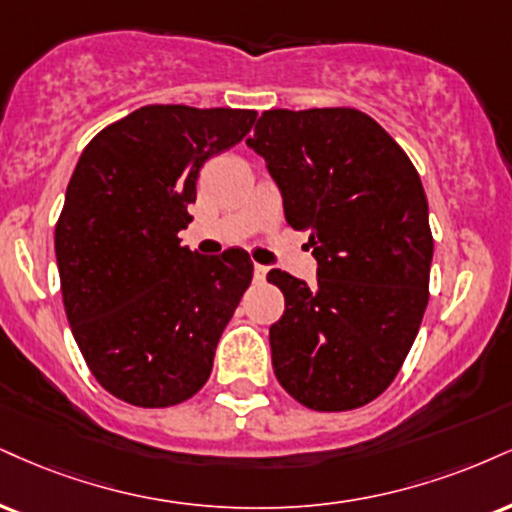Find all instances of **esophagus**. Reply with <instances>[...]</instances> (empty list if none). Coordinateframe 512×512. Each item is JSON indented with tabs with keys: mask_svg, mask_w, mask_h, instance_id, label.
Masks as SVG:
<instances>
[{
	"mask_svg": "<svg viewBox=\"0 0 512 512\" xmlns=\"http://www.w3.org/2000/svg\"><path fill=\"white\" fill-rule=\"evenodd\" d=\"M267 272H269V269L264 267V264H255V281L267 279Z\"/></svg>",
	"mask_w": 512,
	"mask_h": 512,
	"instance_id": "esophagus-1",
	"label": "esophagus"
}]
</instances>
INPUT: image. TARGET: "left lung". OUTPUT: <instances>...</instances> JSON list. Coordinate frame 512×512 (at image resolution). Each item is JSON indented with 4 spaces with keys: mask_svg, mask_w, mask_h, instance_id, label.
I'll return each mask as SVG.
<instances>
[{
    "mask_svg": "<svg viewBox=\"0 0 512 512\" xmlns=\"http://www.w3.org/2000/svg\"><path fill=\"white\" fill-rule=\"evenodd\" d=\"M245 143L317 260L312 286L267 274L286 298L269 326L276 379L305 408L367 405L396 379L429 303L434 238L420 174L372 116L348 107L269 109Z\"/></svg>",
    "mask_w": 512,
    "mask_h": 512,
    "instance_id": "left-lung-1",
    "label": "left lung"
}]
</instances>
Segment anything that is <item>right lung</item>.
Listing matches in <instances>:
<instances>
[{
    "label": "right lung",
    "mask_w": 512,
    "mask_h": 512,
    "mask_svg": "<svg viewBox=\"0 0 512 512\" xmlns=\"http://www.w3.org/2000/svg\"><path fill=\"white\" fill-rule=\"evenodd\" d=\"M252 109L147 104L90 140L54 250L73 338L92 377L138 408L193 398L252 281L248 252L183 248L209 157L250 133Z\"/></svg>",
    "instance_id": "1"
}]
</instances>
